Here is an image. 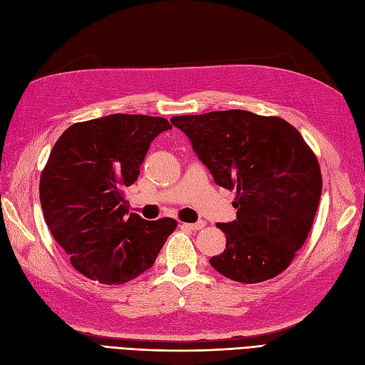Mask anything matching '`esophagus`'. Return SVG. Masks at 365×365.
I'll list each match as a JSON object with an SVG mask.
<instances>
[{
    "label": "esophagus",
    "instance_id": "1",
    "mask_svg": "<svg viewBox=\"0 0 365 365\" xmlns=\"http://www.w3.org/2000/svg\"><path fill=\"white\" fill-rule=\"evenodd\" d=\"M184 227L196 231V230H202L205 227V222H204V220H197V222H195V224H184Z\"/></svg>",
    "mask_w": 365,
    "mask_h": 365
}]
</instances>
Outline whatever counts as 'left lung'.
<instances>
[{
  "instance_id": "8db88e82",
  "label": "left lung",
  "mask_w": 365,
  "mask_h": 365,
  "mask_svg": "<svg viewBox=\"0 0 365 365\" xmlns=\"http://www.w3.org/2000/svg\"><path fill=\"white\" fill-rule=\"evenodd\" d=\"M190 138L217 185L236 190V220L216 224L225 250L212 267L239 283L274 279L312 228L322 197L314 150L288 121L242 109L170 118Z\"/></svg>"
}]
</instances>
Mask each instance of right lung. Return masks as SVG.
I'll return each instance as SVG.
<instances>
[{
    "label": "right lung",
    "mask_w": 365,
    "mask_h": 365,
    "mask_svg": "<svg viewBox=\"0 0 365 365\" xmlns=\"http://www.w3.org/2000/svg\"><path fill=\"white\" fill-rule=\"evenodd\" d=\"M170 128L163 117L111 114L74 123L54 143L39 181L43 219L88 279L103 284L137 279L178 225L172 217L129 213L123 197L152 140Z\"/></svg>",
    "instance_id": "right-lung-1"
}]
</instances>
